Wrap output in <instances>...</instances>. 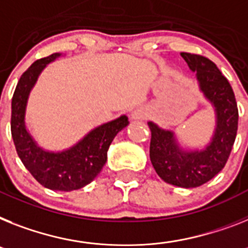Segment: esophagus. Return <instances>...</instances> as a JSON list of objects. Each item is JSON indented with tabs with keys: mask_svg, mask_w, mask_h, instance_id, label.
<instances>
[{
	"mask_svg": "<svg viewBox=\"0 0 248 248\" xmlns=\"http://www.w3.org/2000/svg\"><path fill=\"white\" fill-rule=\"evenodd\" d=\"M132 118L134 120H143L146 118V112L142 109H136L132 112Z\"/></svg>",
	"mask_w": 248,
	"mask_h": 248,
	"instance_id": "1",
	"label": "esophagus"
}]
</instances>
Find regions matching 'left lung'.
Instances as JSON below:
<instances>
[{"label":"left lung","mask_w":248,"mask_h":248,"mask_svg":"<svg viewBox=\"0 0 248 248\" xmlns=\"http://www.w3.org/2000/svg\"><path fill=\"white\" fill-rule=\"evenodd\" d=\"M191 71L196 72L200 89L217 111L216 134L202 152H184L177 147L172 132L162 130L149 122V157L157 175L179 187H198L208 183L226 166L238 129V108L228 79L204 55L181 53Z\"/></svg>","instance_id":"obj_1"}]
</instances>
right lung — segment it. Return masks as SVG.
I'll list each match as a JSON object with an SVG mask.
<instances>
[{"mask_svg":"<svg viewBox=\"0 0 248 248\" xmlns=\"http://www.w3.org/2000/svg\"><path fill=\"white\" fill-rule=\"evenodd\" d=\"M59 55L54 53L38 59L18 79L11 102V136L21 162L40 185L50 190L72 191L86 186L99 175L106 162L112 139L129 122L123 115L106 123L64 152L49 153L39 148L25 128L26 101L39 73Z\"/></svg>","mask_w":248,"mask_h":248,"instance_id":"1","label":"right lung"}]
</instances>
